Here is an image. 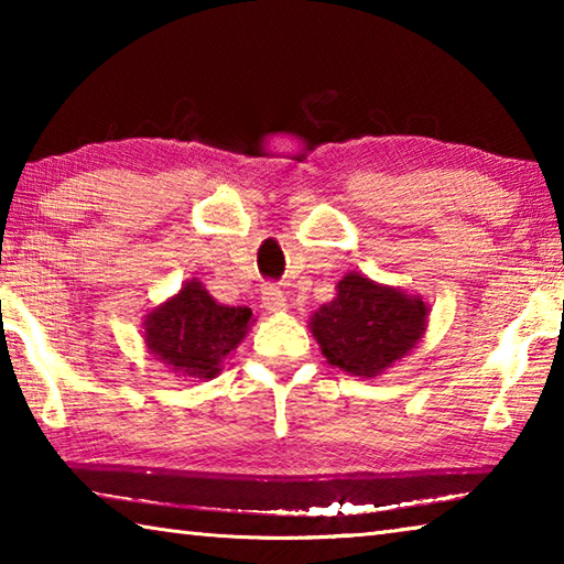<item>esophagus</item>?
Wrapping results in <instances>:
<instances>
[{
	"label": "esophagus",
	"mask_w": 564,
	"mask_h": 564,
	"mask_svg": "<svg viewBox=\"0 0 564 564\" xmlns=\"http://www.w3.org/2000/svg\"><path fill=\"white\" fill-rule=\"evenodd\" d=\"M261 303L265 311H283L285 308V293L279 289V285L265 283L261 291Z\"/></svg>",
	"instance_id": "1"
}]
</instances>
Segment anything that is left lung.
Returning <instances> with one entry per match:
<instances>
[{
    "label": "left lung",
    "mask_w": 564,
    "mask_h": 564,
    "mask_svg": "<svg viewBox=\"0 0 564 564\" xmlns=\"http://www.w3.org/2000/svg\"><path fill=\"white\" fill-rule=\"evenodd\" d=\"M427 305L398 289L348 273L338 295L321 305L311 330L330 366L350 376L376 378L415 348L425 333Z\"/></svg>",
    "instance_id": "left-lung-1"
}]
</instances>
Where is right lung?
I'll return each instance as SVG.
<instances>
[{
  "label": "right lung",
  "mask_w": 564,
  "mask_h": 564,
  "mask_svg": "<svg viewBox=\"0 0 564 564\" xmlns=\"http://www.w3.org/2000/svg\"><path fill=\"white\" fill-rule=\"evenodd\" d=\"M251 308L218 305L198 281L147 318V346L176 373L214 378L221 360L243 340Z\"/></svg>",
  "instance_id": "1"
}]
</instances>
